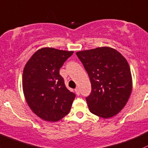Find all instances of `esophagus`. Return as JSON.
I'll return each instance as SVG.
<instances>
[{"label": "esophagus", "mask_w": 148, "mask_h": 148, "mask_svg": "<svg viewBox=\"0 0 148 148\" xmlns=\"http://www.w3.org/2000/svg\"><path fill=\"white\" fill-rule=\"evenodd\" d=\"M75 92H76V94H77V95H80V90H79L78 87H77V88H75Z\"/></svg>", "instance_id": "esophagus-1"}]
</instances>
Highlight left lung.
Returning <instances> with one entry per match:
<instances>
[{"label":"left lung","instance_id":"1","mask_svg":"<svg viewBox=\"0 0 148 148\" xmlns=\"http://www.w3.org/2000/svg\"><path fill=\"white\" fill-rule=\"evenodd\" d=\"M91 82L86 101L90 112L104 119L116 115L124 107L132 91V77L126 59L110 47L76 53Z\"/></svg>","mask_w":148,"mask_h":148}]
</instances>
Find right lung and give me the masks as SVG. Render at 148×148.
Masks as SVG:
<instances>
[{
	"label": "right lung",
	"instance_id": "obj_1",
	"mask_svg": "<svg viewBox=\"0 0 148 148\" xmlns=\"http://www.w3.org/2000/svg\"><path fill=\"white\" fill-rule=\"evenodd\" d=\"M73 51L42 48L25 65L23 88L32 112L41 119L58 121L69 113L75 93L68 90L59 70Z\"/></svg>",
	"mask_w": 148,
	"mask_h": 148
}]
</instances>
